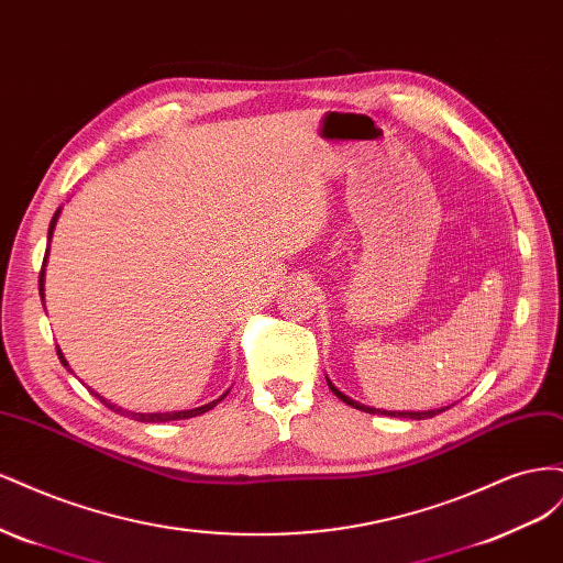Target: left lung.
<instances>
[{"label":"left lung","instance_id":"left-lung-1","mask_svg":"<svg viewBox=\"0 0 563 563\" xmlns=\"http://www.w3.org/2000/svg\"><path fill=\"white\" fill-rule=\"evenodd\" d=\"M327 383H329L331 391H333V395H335L340 401H345L347 406H352V408H360V411H366V413H383V416H395V418L424 420V418H434V416H439L441 411H446V408H451V406H444V408H434V411H380V408H371V406H364V404H360V401H354V399L345 397L343 391H340L338 387H333V385H331V380H329V378H327Z\"/></svg>","mask_w":563,"mask_h":563}]
</instances>
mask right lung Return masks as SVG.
Masks as SVG:
<instances>
[{"label":"right lung","mask_w":563,"mask_h":563,"mask_svg":"<svg viewBox=\"0 0 563 563\" xmlns=\"http://www.w3.org/2000/svg\"><path fill=\"white\" fill-rule=\"evenodd\" d=\"M58 213H60V209L54 213V218H51V225H48V240H51V234H54ZM46 251H48V249H46ZM44 265H46V261H44ZM44 265H42V272H40V296H42V300H44ZM58 360H60V364H63V366H67V362H65V356H63V352H60V350H58ZM67 371H70V366H67ZM91 395H96L100 401H103L108 408H112V411H114V413H119V416H126V418H131V420H139V422H166V420H185V418H195V416L207 413V411H211V408H213L218 401H223V399L228 397V391H225L223 397L216 399V401H211V404H203V406H199V408H190V411H172V413H131V411H124L122 406H114V404H110L108 399L100 397L98 391H93V389H91Z\"/></svg>","instance_id":"1"}]
</instances>
